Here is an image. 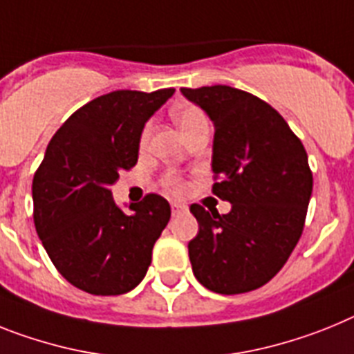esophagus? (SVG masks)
I'll return each instance as SVG.
<instances>
[{
    "instance_id": "1",
    "label": "esophagus",
    "mask_w": 354,
    "mask_h": 354,
    "mask_svg": "<svg viewBox=\"0 0 354 354\" xmlns=\"http://www.w3.org/2000/svg\"><path fill=\"white\" fill-rule=\"evenodd\" d=\"M188 211V206H184V204H179V202H171V214L177 216V214H183Z\"/></svg>"
}]
</instances>
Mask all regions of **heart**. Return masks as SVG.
I'll list each match as a JSON object with an SVG mask.
<instances>
[{
  "instance_id": "1",
  "label": "heart",
  "mask_w": 354,
  "mask_h": 354,
  "mask_svg": "<svg viewBox=\"0 0 354 354\" xmlns=\"http://www.w3.org/2000/svg\"><path fill=\"white\" fill-rule=\"evenodd\" d=\"M174 118H175V122H177V125H179V129L183 134L184 132L192 131L193 127H197V125H201V123L207 122L206 114L202 113L198 107H195V105H184V107H179L174 113ZM147 134H148V129H145L143 138H141V140L143 141L147 140ZM162 184H165L166 188L174 193L183 192V180H180L177 175H166L165 180H162Z\"/></svg>"
}]
</instances>
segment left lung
Wrapping results in <instances>:
<instances>
[{
	"mask_svg": "<svg viewBox=\"0 0 354 354\" xmlns=\"http://www.w3.org/2000/svg\"><path fill=\"white\" fill-rule=\"evenodd\" d=\"M180 93L213 122V193L231 202L227 214L189 207L198 222L193 274L216 294L250 292L276 276L303 234L313 188L306 150L258 96L229 86Z\"/></svg>",
	"mask_w": 354,
	"mask_h": 354,
	"instance_id": "8db88e82",
	"label": "left lung"
}]
</instances>
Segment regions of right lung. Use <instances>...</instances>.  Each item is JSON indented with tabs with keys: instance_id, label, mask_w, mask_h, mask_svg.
Returning a JSON list of instances; mask_svg holds the SVG:
<instances>
[{
	"instance_id": "1",
	"label": "right lung",
	"mask_w": 354,
	"mask_h": 354,
	"mask_svg": "<svg viewBox=\"0 0 354 354\" xmlns=\"http://www.w3.org/2000/svg\"><path fill=\"white\" fill-rule=\"evenodd\" d=\"M175 89L113 91L80 107L51 138L33 175V222L62 277L93 295L140 285L170 220V204L148 193L123 211L111 186L138 162L141 132Z\"/></svg>"
}]
</instances>
